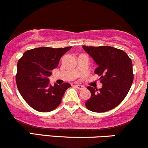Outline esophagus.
Returning <instances> with one entry per match:
<instances>
[{
	"label": "esophagus",
	"mask_w": 148,
	"mask_h": 148,
	"mask_svg": "<svg viewBox=\"0 0 148 148\" xmlns=\"http://www.w3.org/2000/svg\"><path fill=\"white\" fill-rule=\"evenodd\" d=\"M76 87L78 88L79 90H83L84 89V86H82V85H76Z\"/></svg>",
	"instance_id": "obj_1"
}]
</instances>
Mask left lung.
I'll return each mask as SVG.
<instances>
[{"mask_svg":"<svg viewBox=\"0 0 148 148\" xmlns=\"http://www.w3.org/2000/svg\"><path fill=\"white\" fill-rule=\"evenodd\" d=\"M83 49L97 64L95 73L100 76L103 84L99 90L88 86L91 97L85 103L86 108L95 113L110 111L130 91L134 80L132 60L125 51L108 46H83Z\"/></svg>","mask_w":148,"mask_h":148,"instance_id":"8db88e82","label":"left lung"}]
</instances>
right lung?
Segmentation results:
<instances>
[{
    "instance_id": "obj_1",
    "label": "right lung",
    "mask_w": 148,
    "mask_h": 148,
    "mask_svg": "<svg viewBox=\"0 0 148 148\" xmlns=\"http://www.w3.org/2000/svg\"><path fill=\"white\" fill-rule=\"evenodd\" d=\"M72 47L54 49L40 47L26 51L17 63L16 82L20 94L32 108L40 112H50L59 106L64 92L71 85L49 83L52 70L61 57Z\"/></svg>"
}]
</instances>
